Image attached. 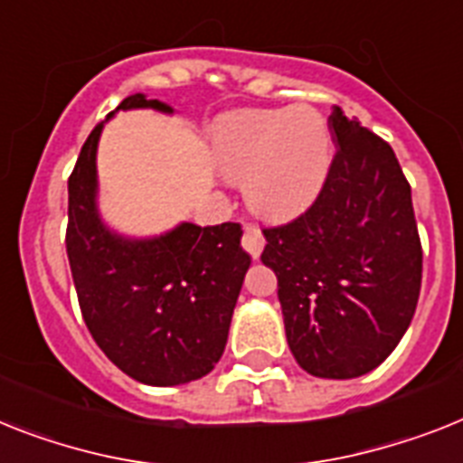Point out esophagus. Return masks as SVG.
<instances>
[{"label":"esophagus","instance_id":"obj_1","mask_svg":"<svg viewBox=\"0 0 463 463\" xmlns=\"http://www.w3.org/2000/svg\"><path fill=\"white\" fill-rule=\"evenodd\" d=\"M242 247L251 254V259H259L263 250V235L261 231L256 228V225H244V232H242Z\"/></svg>","mask_w":463,"mask_h":463}]
</instances>
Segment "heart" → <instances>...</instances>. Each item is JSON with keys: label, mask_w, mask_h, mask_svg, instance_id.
Returning <instances> with one entry per match:
<instances>
[{"label": "heart", "mask_w": 463, "mask_h": 463, "mask_svg": "<svg viewBox=\"0 0 463 463\" xmlns=\"http://www.w3.org/2000/svg\"><path fill=\"white\" fill-rule=\"evenodd\" d=\"M216 159L225 178L263 216H291L316 200L332 162V136L308 106L242 110L216 127Z\"/></svg>", "instance_id": "heart-1"}]
</instances>
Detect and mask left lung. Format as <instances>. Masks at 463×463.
Segmentation results:
<instances>
[{"label":"left lung","mask_w":463,"mask_h":463,"mask_svg":"<svg viewBox=\"0 0 463 463\" xmlns=\"http://www.w3.org/2000/svg\"><path fill=\"white\" fill-rule=\"evenodd\" d=\"M336 153L316 202L263 228L261 261L278 278L287 344L308 374L353 379L400 344L421 289V240L393 147L329 115Z\"/></svg>","instance_id":"1"}]
</instances>
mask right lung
<instances>
[{
  "mask_svg": "<svg viewBox=\"0 0 463 463\" xmlns=\"http://www.w3.org/2000/svg\"><path fill=\"white\" fill-rule=\"evenodd\" d=\"M155 108L136 93L118 110ZM112 115V112H110ZM103 122L81 146L68 178V250L81 317L124 374L150 386L202 379L223 355L232 308L251 256L240 223H181L155 240H124L96 212V146Z\"/></svg>",
  "mask_w": 463,
  "mask_h": 463,
  "instance_id": "right-lung-1",
  "label": "right lung"
}]
</instances>
